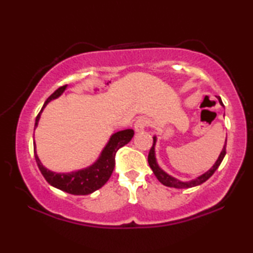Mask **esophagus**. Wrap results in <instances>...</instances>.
Returning <instances> with one entry per match:
<instances>
[{"label": "esophagus", "instance_id": "1", "mask_svg": "<svg viewBox=\"0 0 253 253\" xmlns=\"http://www.w3.org/2000/svg\"><path fill=\"white\" fill-rule=\"evenodd\" d=\"M147 125H148V121L146 118H139V119H137L136 121V123H135V125H134V127H135V130L136 131H143L145 128L147 127Z\"/></svg>", "mask_w": 253, "mask_h": 253}]
</instances>
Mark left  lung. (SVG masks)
Returning a JSON list of instances; mask_svg holds the SVG:
<instances>
[{
    "mask_svg": "<svg viewBox=\"0 0 253 253\" xmlns=\"http://www.w3.org/2000/svg\"><path fill=\"white\" fill-rule=\"evenodd\" d=\"M217 99H219L220 104L223 106V102H222L221 98L217 97ZM155 143H156V137H154L153 138V146L152 148L149 149V154H148V164L151 166V169H153V173L155 174V176L157 177L158 181H160L163 185L165 186H169V187H175V188H188V187H193L196 185H200V184L204 183L205 181H208V179L212 176L214 174V172L217 169L219 168L220 164L223 161V158L225 156V146H226V140H225V144H224V147L222 149V152L220 154L219 158H217V161L215 162V164L212 166V169H210L207 173H204L203 175H201L198 178L193 179V181L191 182H181L178 181V179L174 178L173 176H170L168 173H165L164 170H163L160 166L157 165L156 163V158H155Z\"/></svg>",
    "mask_w": 253,
    "mask_h": 253,
    "instance_id": "obj_1",
    "label": "left lung"
}]
</instances>
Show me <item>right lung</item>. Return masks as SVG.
<instances>
[{
  "label": "right lung",
  "mask_w": 253,
  "mask_h": 253,
  "mask_svg": "<svg viewBox=\"0 0 253 253\" xmlns=\"http://www.w3.org/2000/svg\"><path fill=\"white\" fill-rule=\"evenodd\" d=\"M67 85H62V87L58 88L45 100L43 107H42L40 113L38 114L36 118V125L34 126H38V122L40 119L41 113L44 109L46 104L52 99L58 98L65 91ZM132 136H134V130L132 129H125L115 132L110 137L108 144L106 145L104 151L101 152L100 157L98 158L95 164L89 166L88 169L77 170V172L55 173L45 169L41 164L39 157L37 155L36 145H34V157H36V162L40 172L43 175L45 181L51 184V185L61 191H65L69 194L87 195L95 192L98 188H100L102 185H105L106 182L108 181L115 168V156H116L117 151L121 147H123L124 145L129 143Z\"/></svg>",
  "instance_id": "1"
}]
</instances>
